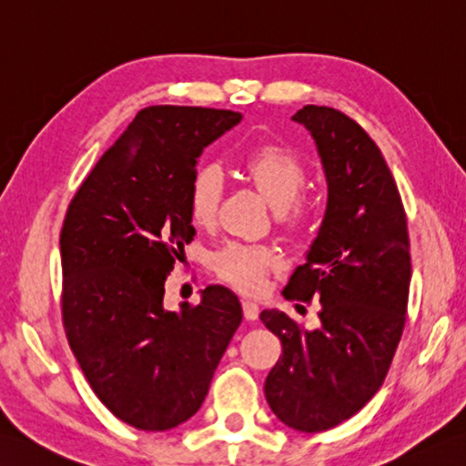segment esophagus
<instances>
[{
	"instance_id": "obj_1",
	"label": "esophagus",
	"mask_w": 466,
	"mask_h": 466,
	"mask_svg": "<svg viewBox=\"0 0 466 466\" xmlns=\"http://www.w3.org/2000/svg\"><path fill=\"white\" fill-rule=\"evenodd\" d=\"M242 311H244V317L248 319V321H254V319H258V305L254 303V300H248V299H244L242 300Z\"/></svg>"
}]
</instances>
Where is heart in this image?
<instances>
[{"instance_id":"1","label":"heart","mask_w":466,"mask_h":466,"mask_svg":"<svg viewBox=\"0 0 466 466\" xmlns=\"http://www.w3.org/2000/svg\"><path fill=\"white\" fill-rule=\"evenodd\" d=\"M242 171L260 194L277 208V220L290 232L307 230L317 220L311 198L300 196L307 167L287 145H260L242 159ZM224 194V176L214 163L198 167L189 184V216L198 226H212ZM279 264V252L268 244L226 242L212 257V268L242 293H257Z\"/></svg>"}]
</instances>
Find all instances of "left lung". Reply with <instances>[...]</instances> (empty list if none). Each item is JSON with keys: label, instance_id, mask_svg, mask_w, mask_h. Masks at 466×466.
I'll list each match as a JSON object with an SVG mask.
<instances>
[{"label": "left lung", "instance_id": "obj_1", "mask_svg": "<svg viewBox=\"0 0 466 466\" xmlns=\"http://www.w3.org/2000/svg\"><path fill=\"white\" fill-rule=\"evenodd\" d=\"M293 121L315 139L329 196L307 262L282 295L319 300L321 323L309 331L277 309L260 313L282 343L264 396L289 428L323 432L384 384L404 331L412 264L402 198L371 137L331 106L307 105Z\"/></svg>", "mask_w": 466, "mask_h": 466}]
</instances>
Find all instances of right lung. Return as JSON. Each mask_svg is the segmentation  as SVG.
I'll use <instances>...</instances> for the list:
<instances>
[{
	"label": "right lung",
	"mask_w": 466,
	"mask_h": 466,
	"mask_svg": "<svg viewBox=\"0 0 466 466\" xmlns=\"http://www.w3.org/2000/svg\"><path fill=\"white\" fill-rule=\"evenodd\" d=\"M240 118L222 108H143L64 218V331L96 398L137 431H169L198 412L242 323L238 297L222 285L179 313L163 307L166 279L196 236L198 157Z\"/></svg>",
	"instance_id": "obj_1"
}]
</instances>
